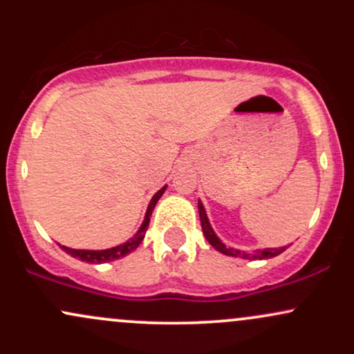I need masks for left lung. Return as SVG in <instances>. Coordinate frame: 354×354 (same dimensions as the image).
I'll return each instance as SVG.
<instances>
[{
	"mask_svg": "<svg viewBox=\"0 0 354 354\" xmlns=\"http://www.w3.org/2000/svg\"><path fill=\"white\" fill-rule=\"evenodd\" d=\"M198 211H200V219H201V228L203 233H205L206 239L209 241V245L213 248H216L219 253L226 254V256H234V258H245V259H268V258H274V256L281 254L286 246L283 248H268V250H258L256 253H246V251H239V250H233V248H226L219 241V238L214 234L213 228H211L208 216H206L205 208H203L201 201H198Z\"/></svg>",
	"mask_w": 354,
	"mask_h": 354,
	"instance_id": "left-lung-1",
	"label": "left lung"
}]
</instances>
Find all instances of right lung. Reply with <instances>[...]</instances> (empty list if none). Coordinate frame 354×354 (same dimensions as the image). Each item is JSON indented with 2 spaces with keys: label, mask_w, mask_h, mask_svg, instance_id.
I'll use <instances>...</instances> for the list:
<instances>
[{
  "label": "right lung",
  "mask_w": 354,
  "mask_h": 354,
  "mask_svg": "<svg viewBox=\"0 0 354 354\" xmlns=\"http://www.w3.org/2000/svg\"><path fill=\"white\" fill-rule=\"evenodd\" d=\"M165 189H166V186H163V188L158 191V193L151 198V201H149V206H148V211H146V216H145L143 225H141V228L138 230V233L135 234V238L129 239V241H126L124 245H120V246H116V248H109V250H101V251L71 250V248H66V246H61V250L66 251V253L71 254L73 258H78V259H81V261H86V263H95V265H100V263L115 261V259H120V258H123V256L129 254V253H131V251H135L136 248L140 246L141 241H143L145 233H146V230H148L149 218H151V213H153L154 206H156V203L161 198V194L165 193Z\"/></svg>",
  "instance_id": "1"
}]
</instances>
